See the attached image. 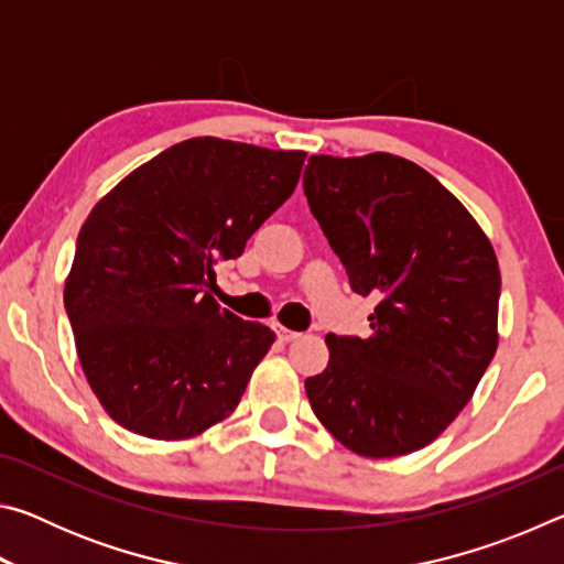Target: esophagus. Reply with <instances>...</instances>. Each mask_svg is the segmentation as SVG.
I'll return each mask as SVG.
<instances>
[{
    "instance_id": "1",
    "label": "esophagus",
    "mask_w": 564,
    "mask_h": 564,
    "mask_svg": "<svg viewBox=\"0 0 564 564\" xmlns=\"http://www.w3.org/2000/svg\"><path fill=\"white\" fill-rule=\"evenodd\" d=\"M273 330H275V336H279L283 343H289V340H295L301 336V333H295V330H289V328H283L281 323H273Z\"/></svg>"
}]
</instances>
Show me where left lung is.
Returning a JSON list of instances; mask_svg holds the SVG:
<instances>
[{
    "label": "left lung",
    "mask_w": 564,
    "mask_h": 564,
    "mask_svg": "<svg viewBox=\"0 0 564 564\" xmlns=\"http://www.w3.org/2000/svg\"><path fill=\"white\" fill-rule=\"evenodd\" d=\"M311 214L350 289L378 299L370 336H333L305 395L328 433L362 457L433 443L473 398L498 350L500 269L467 208L408 159L311 156Z\"/></svg>",
    "instance_id": "obj_1"
}]
</instances>
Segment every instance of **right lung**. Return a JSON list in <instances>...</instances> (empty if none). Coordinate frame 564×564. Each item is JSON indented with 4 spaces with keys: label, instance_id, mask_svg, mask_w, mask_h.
Returning a JSON list of instances; mask_svg holds the SVG:
<instances>
[{
    "label": "right lung",
    "instance_id": "right-lung-1",
    "mask_svg": "<svg viewBox=\"0 0 564 564\" xmlns=\"http://www.w3.org/2000/svg\"><path fill=\"white\" fill-rule=\"evenodd\" d=\"M305 151L198 137L91 208L64 285L76 352L121 427L184 441L231 415L275 333L214 301L216 265L293 194Z\"/></svg>",
    "mask_w": 564,
    "mask_h": 564
}]
</instances>
